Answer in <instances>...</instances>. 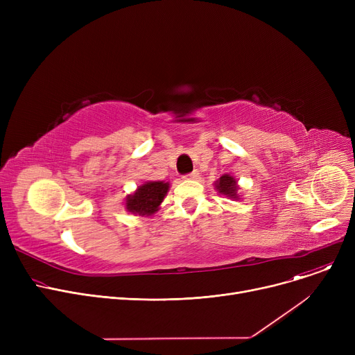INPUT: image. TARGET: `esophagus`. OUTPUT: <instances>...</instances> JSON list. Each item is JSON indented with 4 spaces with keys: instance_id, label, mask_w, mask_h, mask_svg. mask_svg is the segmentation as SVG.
<instances>
[{
    "instance_id": "34e87169",
    "label": "esophagus",
    "mask_w": 355,
    "mask_h": 355,
    "mask_svg": "<svg viewBox=\"0 0 355 355\" xmlns=\"http://www.w3.org/2000/svg\"><path fill=\"white\" fill-rule=\"evenodd\" d=\"M198 177H200L198 171H193L191 174H187V175H184V178H185V180H197Z\"/></svg>"
}]
</instances>
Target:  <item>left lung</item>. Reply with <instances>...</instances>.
<instances>
[{
  "mask_svg": "<svg viewBox=\"0 0 355 355\" xmlns=\"http://www.w3.org/2000/svg\"><path fill=\"white\" fill-rule=\"evenodd\" d=\"M214 189L220 196H225L232 200H240V187L237 180L230 174H223L217 181H214Z\"/></svg>",
  "mask_w": 355,
  "mask_h": 355,
  "instance_id": "8db88e82",
  "label": "left lung"
}]
</instances>
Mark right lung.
Returning a JSON list of instances; mask_svg holds the SVG:
<instances>
[{
  "label": "right lung",
  "instance_id": "right-lung-1",
  "mask_svg": "<svg viewBox=\"0 0 355 355\" xmlns=\"http://www.w3.org/2000/svg\"><path fill=\"white\" fill-rule=\"evenodd\" d=\"M170 190V182L165 181H145L138 189L126 196L125 210L134 216L149 217L155 214Z\"/></svg>",
  "mask_w": 355,
  "mask_h": 355
}]
</instances>
